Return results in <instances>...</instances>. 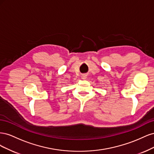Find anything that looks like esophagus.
I'll return each instance as SVG.
<instances>
[{
    "label": "esophagus",
    "instance_id": "1",
    "mask_svg": "<svg viewBox=\"0 0 154 154\" xmlns=\"http://www.w3.org/2000/svg\"><path fill=\"white\" fill-rule=\"evenodd\" d=\"M83 79H85V78H86V75H83Z\"/></svg>",
    "mask_w": 154,
    "mask_h": 154
}]
</instances>
